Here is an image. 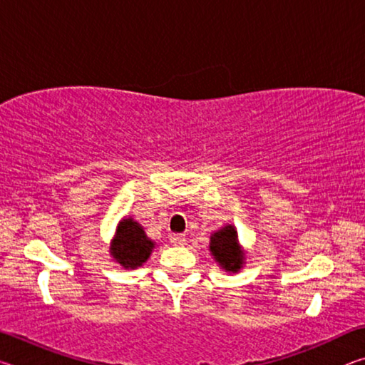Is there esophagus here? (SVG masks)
I'll return each mask as SVG.
<instances>
[{
  "label": "esophagus",
  "instance_id": "obj_1",
  "mask_svg": "<svg viewBox=\"0 0 365 365\" xmlns=\"http://www.w3.org/2000/svg\"><path fill=\"white\" fill-rule=\"evenodd\" d=\"M185 242H187V240H185V235H178V233L170 235V243L172 245L180 246V245H185Z\"/></svg>",
  "mask_w": 365,
  "mask_h": 365
}]
</instances>
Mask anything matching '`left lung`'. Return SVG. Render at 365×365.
<instances>
[{
  "label": "left lung",
  "instance_id": "1",
  "mask_svg": "<svg viewBox=\"0 0 365 365\" xmlns=\"http://www.w3.org/2000/svg\"><path fill=\"white\" fill-rule=\"evenodd\" d=\"M209 252H211L214 261L219 264V267L230 272V274H238L246 264V252L240 245L237 227L232 224L220 227L219 230L211 233Z\"/></svg>",
  "mask_w": 365,
  "mask_h": 365
}]
</instances>
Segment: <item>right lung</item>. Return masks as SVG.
I'll return each instance as SVG.
<instances>
[{
  "instance_id": "1",
  "label": "right lung",
  "mask_w": 365,
  "mask_h": 365,
  "mask_svg": "<svg viewBox=\"0 0 365 365\" xmlns=\"http://www.w3.org/2000/svg\"><path fill=\"white\" fill-rule=\"evenodd\" d=\"M154 246L156 242L148 238L141 224L133 217H123L110 240L109 255L123 269H137L150 259Z\"/></svg>"
}]
</instances>
